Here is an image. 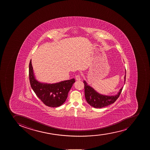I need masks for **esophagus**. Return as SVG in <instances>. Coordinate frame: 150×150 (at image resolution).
Masks as SVG:
<instances>
[{
    "label": "esophagus",
    "mask_w": 150,
    "mask_h": 150,
    "mask_svg": "<svg viewBox=\"0 0 150 150\" xmlns=\"http://www.w3.org/2000/svg\"><path fill=\"white\" fill-rule=\"evenodd\" d=\"M75 79H76V81H81V77L79 75H77L75 77Z\"/></svg>",
    "instance_id": "esophagus-1"
}]
</instances>
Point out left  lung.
<instances>
[{"label":"left lung","instance_id":"1","mask_svg":"<svg viewBox=\"0 0 150 150\" xmlns=\"http://www.w3.org/2000/svg\"><path fill=\"white\" fill-rule=\"evenodd\" d=\"M124 76V84L126 81V69ZM85 85V98L88 104L95 108H102L114 103L118 99L123 89L122 86L116 95H106L98 93L93 88L88 85L86 81H83Z\"/></svg>","mask_w":150,"mask_h":150}]
</instances>
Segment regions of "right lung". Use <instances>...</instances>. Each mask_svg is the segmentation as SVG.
<instances>
[{
  "mask_svg": "<svg viewBox=\"0 0 150 150\" xmlns=\"http://www.w3.org/2000/svg\"><path fill=\"white\" fill-rule=\"evenodd\" d=\"M29 75L31 86L36 95L45 105L52 108L59 107L65 102L68 92L75 82V79L53 83L40 82L36 79L31 61L29 64Z\"/></svg>",
  "mask_w": 150,
  "mask_h": 150,
  "instance_id": "right-lung-1",
  "label": "right lung"
}]
</instances>
